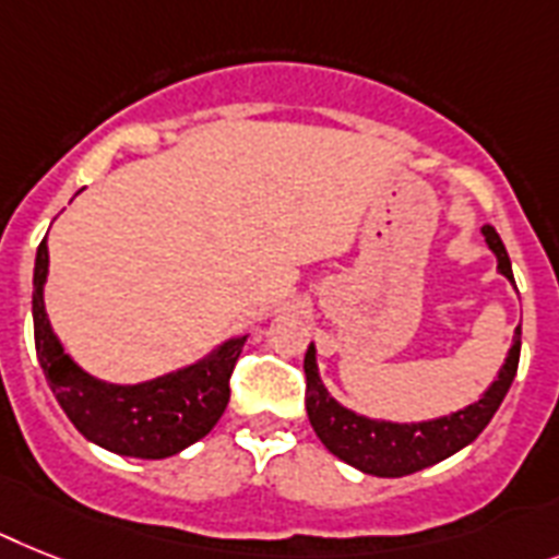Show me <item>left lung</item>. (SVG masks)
<instances>
[{
  "instance_id": "8db88e82",
  "label": "left lung",
  "mask_w": 559,
  "mask_h": 559,
  "mask_svg": "<svg viewBox=\"0 0 559 559\" xmlns=\"http://www.w3.org/2000/svg\"><path fill=\"white\" fill-rule=\"evenodd\" d=\"M483 237H486L488 251L497 257V271L514 285L511 260L497 230L491 225H483ZM518 362L520 325L514 331L506 362L500 366L495 380L488 382V389L479 394V400L435 419L396 423V419L366 417L354 408H345L336 396H331L320 377V366H317V345L311 343L306 352V412L322 445L334 456H340L343 463L354 465L357 472L371 474V477H405V474L442 463L445 456L456 454L483 435V428L491 423L509 394L514 373H518Z\"/></svg>"
}]
</instances>
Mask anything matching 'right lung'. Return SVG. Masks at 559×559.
Here are the masks:
<instances>
[{
  "instance_id": "add662e5",
  "label": "right lung",
  "mask_w": 559,
  "mask_h": 559,
  "mask_svg": "<svg viewBox=\"0 0 559 559\" xmlns=\"http://www.w3.org/2000/svg\"><path fill=\"white\" fill-rule=\"evenodd\" d=\"M48 237L34 262L36 357L62 412L85 440L105 451L140 460H165L186 451L216 426L228 405V380L248 334L225 336L200 359L142 382L94 377L64 352L45 311Z\"/></svg>"
}]
</instances>
